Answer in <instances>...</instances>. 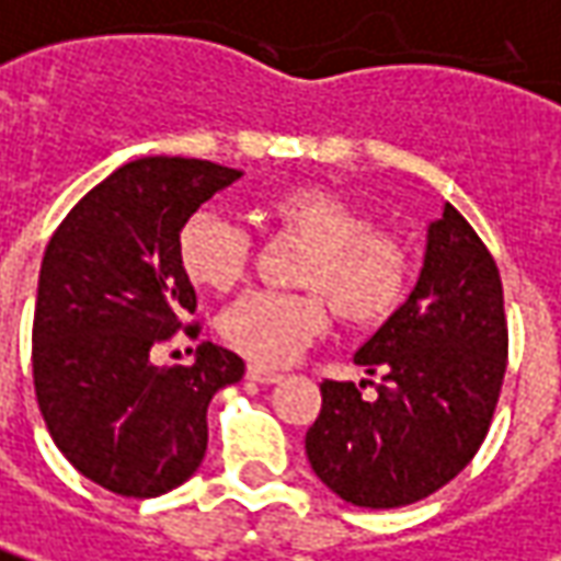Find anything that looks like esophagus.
I'll return each mask as SVG.
<instances>
[{"label":"esophagus","instance_id":"1","mask_svg":"<svg viewBox=\"0 0 561 561\" xmlns=\"http://www.w3.org/2000/svg\"><path fill=\"white\" fill-rule=\"evenodd\" d=\"M249 380H254V383H279L282 375L279 371H270L264 365H249Z\"/></svg>","mask_w":561,"mask_h":561}]
</instances>
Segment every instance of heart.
Segmentation results:
<instances>
[{"label": "heart", "instance_id": "obj_1", "mask_svg": "<svg viewBox=\"0 0 561 561\" xmlns=\"http://www.w3.org/2000/svg\"><path fill=\"white\" fill-rule=\"evenodd\" d=\"M270 230L304 245L297 295L251 291L220 312L224 344L257 365H285L329 329V307L350 329H371L405 300L409 249L322 186H288L264 205ZM251 236L224 217L193 215L178 236V264L199 291H230L249 273Z\"/></svg>", "mask_w": 561, "mask_h": 561}]
</instances>
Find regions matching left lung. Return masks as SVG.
Here are the masks:
<instances>
[{
    "label": "left lung",
    "mask_w": 561,
    "mask_h": 561,
    "mask_svg": "<svg viewBox=\"0 0 561 561\" xmlns=\"http://www.w3.org/2000/svg\"><path fill=\"white\" fill-rule=\"evenodd\" d=\"M368 380H325L307 430L312 472L368 510L424 501L479 451L506 371L504 288L467 217L426 227L409 300L353 356ZM365 386L376 392L365 397Z\"/></svg>",
    "instance_id": "8db88e82"
}]
</instances>
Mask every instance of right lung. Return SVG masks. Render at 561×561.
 I'll use <instances>...</instances> for the list:
<instances>
[{"instance_id": "add662e5", "label": "right lung", "mask_w": 561, "mask_h": 561, "mask_svg": "<svg viewBox=\"0 0 561 561\" xmlns=\"http://www.w3.org/2000/svg\"><path fill=\"white\" fill-rule=\"evenodd\" d=\"M242 178L205 159L144 156L76 202L39 270L33 383L51 439L85 479L122 497H159L199 470L208 402L245 375L224 346L159 368L152 353L196 312L178 236L202 202Z\"/></svg>"}]
</instances>
